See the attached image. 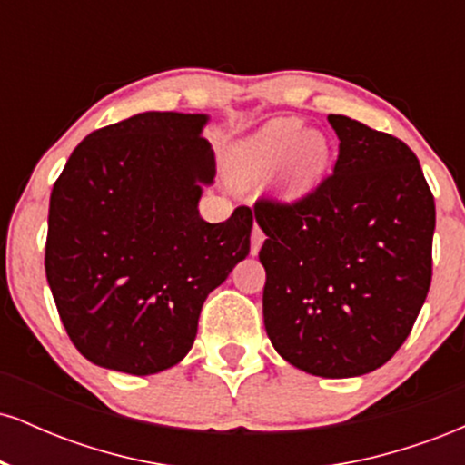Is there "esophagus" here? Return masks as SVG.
I'll return each instance as SVG.
<instances>
[{
  "label": "esophagus",
  "mask_w": 465,
  "mask_h": 465,
  "mask_svg": "<svg viewBox=\"0 0 465 465\" xmlns=\"http://www.w3.org/2000/svg\"><path fill=\"white\" fill-rule=\"evenodd\" d=\"M262 242H264V232L258 225H255L253 232H251V253L258 255V251H260V247H262Z\"/></svg>",
  "instance_id": "34e87169"
}]
</instances>
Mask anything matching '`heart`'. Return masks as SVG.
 <instances>
[{
	"instance_id": "obj_1",
	"label": "heart",
	"mask_w": 465,
	"mask_h": 465,
	"mask_svg": "<svg viewBox=\"0 0 465 465\" xmlns=\"http://www.w3.org/2000/svg\"><path fill=\"white\" fill-rule=\"evenodd\" d=\"M229 177L240 188H255L273 177L286 203L306 199L322 183L330 163V142L322 131L303 129L297 117H275L227 151Z\"/></svg>"
}]
</instances>
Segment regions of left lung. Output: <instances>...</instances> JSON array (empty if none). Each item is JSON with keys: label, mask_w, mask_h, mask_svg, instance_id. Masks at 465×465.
Masks as SVG:
<instances>
[{"label": "left lung", "mask_w": 465, "mask_h": 465, "mask_svg": "<svg viewBox=\"0 0 465 465\" xmlns=\"http://www.w3.org/2000/svg\"><path fill=\"white\" fill-rule=\"evenodd\" d=\"M328 122L341 142L332 174L292 205L253 207L262 312L292 367L351 378L385 365L424 306L435 201L407 143L345 115Z\"/></svg>", "instance_id": "obj_1"}]
</instances>
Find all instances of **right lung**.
<instances>
[{"mask_svg":"<svg viewBox=\"0 0 465 465\" xmlns=\"http://www.w3.org/2000/svg\"><path fill=\"white\" fill-rule=\"evenodd\" d=\"M205 114L146 111L94 131L50 196L45 275L76 350L148 376L177 365L203 302L249 255L253 214H199L216 162Z\"/></svg>","mask_w":465,"mask_h":465,"instance_id":"right-lung-1","label":"right lung"}]
</instances>
